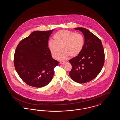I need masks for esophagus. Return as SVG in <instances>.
<instances>
[{
  "mask_svg": "<svg viewBox=\"0 0 120 120\" xmlns=\"http://www.w3.org/2000/svg\"><path fill=\"white\" fill-rule=\"evenodd\" d=\"M65 63V62H64V61H61V62H60V63L61 64H64Z\"/></svg>",
  "mask_w": 120,
  "mask_h": 120,
  "instance_id": "34e87169",
  "label": "esophagus"
}]
</instances>
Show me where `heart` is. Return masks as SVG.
Returning <instances> with one entry per match:
<instances>
[{
    "label": "heart",
    "mask_w": 120,
    "mask_h": 120,
    "mask_svg": "<svg viewBox=\"0 0 120 120\" xmlns=\"http://www.w3.org/2000/svg\"><path fill=\"white\" fill-rule=\"evenodd\" d=\"M53 40L49 42V48L52 56L55 59L64 60L68 57H75L82 51L85 43L84 36L80 33L63 30L53 35ZM62 51L60 55V47Z\"/></svg>",
    "instance_id": "1"
}]
</instances>
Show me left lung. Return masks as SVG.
<instances>
[{"label":"left lung","instance_id":"left-lung-1","mask_svg":"<svg viewBox=\"0 0 120 120\" xmlns=\"http://www.w3.org/2000/svg\"><path fill=\"white\" fill-rule=\"evenodd\" d=\"M84 35L85 43L80 54L69 60L72 69L69 75L74 81L84 84L99 74L104 63V51L101 41L87 29L75 28Z\"/></svg>","mask_w":120,"mask_h":120}]
</instances>
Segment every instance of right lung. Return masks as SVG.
<instances>
[{
	"label": "right lung",
	"instance_id": "1",
	"mask_svg": "<svg viewBox=\"0 0 120 120\" xmlns=\"http://www.w3.org/2000/svg\"><path fill=\"white\" fill-rule=\"evenodd\" d=\"M53 30L33 31L17 45L14 55V67L20 78L29 86H45L53 77L58 62L52 57L48 47Z\"/></svg>",
	"mask_w": 120,
	"mask_h": 120
}]
</instances>
